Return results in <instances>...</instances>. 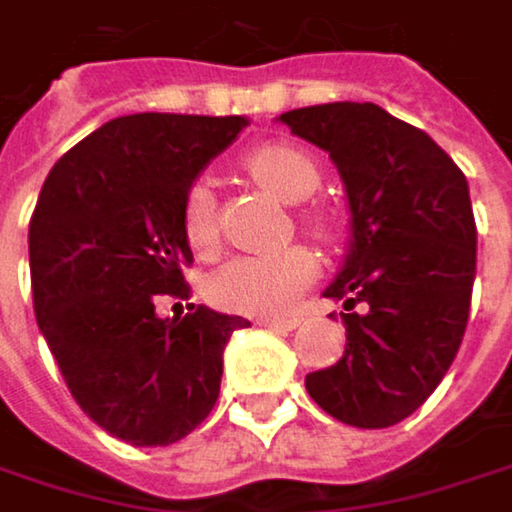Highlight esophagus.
<instances>
[{
    "mask_svg": "<svg viewBox=\"0 0 512 512\" xmlns=\"http://www.w3.org/2000/svg\"><path fill=\"white\" fill-rule=\"evenodd\" d=\"M257 323H260V326H266V329H281V332H293V329H299V320H296V317H260Z\"/></svg>",
    "mask_w": 512,
    "mask_h": 512,
    "instance_id": "obj_1",
    "label": "esophagus"
}]
</instances>
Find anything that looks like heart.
Listing matches in <instances>:
<instances>
[{"mask_svg": "<svg viewBox=\"0 0 512 512\" xmlns=\"http://www.w3.org/2000/svg\"><path fill=\"white\" fill-rule=\"evenodd\" d=\"M246 168L257 183L272 192L284 204L308 201L323 174L314 156L302 148L269 142L246 156ZM183 231L195 252L207 255L219 240V216H216V192L207 177L195 180L183 198ZM317 260L308 249L290 246L269 255H246L228 260L207 284L210 299L219 308L240 314H281L293 305V299L314 281Z\"/></svg>", "mask_w": 512, "mask_h": 512, "instance_id": "1", "label": "heart"}]
</instances>
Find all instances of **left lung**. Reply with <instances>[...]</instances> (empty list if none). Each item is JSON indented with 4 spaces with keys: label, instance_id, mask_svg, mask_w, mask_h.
Returning <instances> with one entry per match:
<instances>
[{
    "label": "left lung",
    "instance_id": "obj_1",
    "mask_svg": "<svg viewBox=\"0 0 512 512\" xmlns=\"http://www.w3.org/2000/svg\"><path fill=\"white\" fill-rule=\"evenodd\" d=\"M275 121L329 154L350 210L347 255L323 290L344 299L347 350L305 388L350 427H391L436 391L465 335L477 272L468 180L424 130L376 103H323Z\"/></svg>",
    "mask_w": 512,
    "mask_h": 512
}]
</instances>
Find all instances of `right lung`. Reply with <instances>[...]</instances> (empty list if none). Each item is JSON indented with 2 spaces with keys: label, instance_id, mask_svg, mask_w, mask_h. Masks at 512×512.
Masks as SVG:
<instances>
[{
  "label": "right lung",
  "instance_id": "obj_1",
  "mask_svg": "<svg viewBox=\"0 0 512 512\" xmlns=\"http://www.w3.org/2000/svg\"><path fill=\"white\" fill-rule=\"evenodd\" d=\"M246 118L142 112L106 121L52 165L29 225L38 329L79 409L109 436L162 448L213 409L222 353L246 317L156 299L189 296L183 198Z\"/></svg>",
  "mask_w": 512,
  "mask_h": 512
}]
</instances>
